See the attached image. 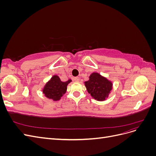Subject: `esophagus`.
<instances>
[{
  "label": "esophagus",
  "mask_w": 156,
  "mask_h": 156,
  "mask_svg": "<svg viewBox=\"0 0 156 156\" xmlns=\"http://www.w3.org/2000/svg\"><path fill=\"white\" fill-rule=\"evenodd\" d=\"M74 81H76V82H79V81H80V78L78 77H75V78H74Z\"/></svg>",
  "instance_id": "34e87169"
}]
</instances>
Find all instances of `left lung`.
Listing matches in <instances>:
<instances>
[{"instance_id": "left-lung-1", "label": "left lung", "mask_w": 156, "mask_h": 156, "mask_svg": "<svg viewBox=\"0 0 156 156\" xmlns=\"http://www.w3.org/2000/svg\"><path fill=\"white\" fill-rule=\"evenodd\" d=\"M89 79L84 83L88 92L95 100L104 101L112 90V83L98 73H92Z\"/></svg>"}]
</instances>
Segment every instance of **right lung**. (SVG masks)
Segmentation results:
<instances>
[{
	"mask_svg": "<svg viewBox=\"0 0 156 156\" xmlns=\"http://www.w3.org/2000/svg\"><path fill=\"white\" fill-rule=\"evenodd\" d=\"M72 80L69 79L68 81L62 82L58 76L54 75L45 84L43 89V92L47 98L54 101L59 100L63 94L66 92L68 84Z\"/></svg>",
	"mask_w": 156,
	"mask_h": 156,
	"instance_id": "add662e5",
	"label": "right lung"
}]
</instances>
